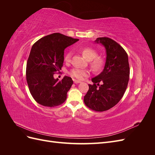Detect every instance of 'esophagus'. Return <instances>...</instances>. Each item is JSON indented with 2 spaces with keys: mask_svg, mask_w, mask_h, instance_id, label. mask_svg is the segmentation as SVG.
<instances>
[{
  "mask_svg": "<svg viewBox=\"0 0 155 155\" xmlns=\"http://www.w3.org/2000/svg\"><path fill=\"white\" fill-rule=\"evenodd\" d=\"M74 83H81V81H78V80H74Z\"/></svg>",
  "mask_w": 155,
  "mask_h": 155,
  "instance_id": "obj_1",
  "label": "esophagus"
}]
</instances>
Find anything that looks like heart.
<instances>
[{
  "instance_id": "1",
  "label": "heart",
  "mask_w": 155,
  "mask_h": 155,
  "mask_svg": "<svg viewBox=\"0 0 155 155\" xmlns=\"http://www.w3.org/2000/svg\"><path fill=\"white\" fill-rule=\"evenodd\" d=\"M83 55L87 60L90 61V64L94 71L100 72L104 65V59L97 56V51L91 47H85L81 50ZM71 58V53L68 52L64 56V61L69 62ZM70 76L78 79H83L89 75V71L86 69L80 68H74L69 72Z\"/></svg>"
}]
</instances>
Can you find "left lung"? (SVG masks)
<instances>
[{
    "label": "left lung",
    "instance_id": "left-lung-1",
    "mask_svg": "<svg viewBox=\"0 0 155 155\" xmlns=\"http://www.w3.org/2000/svg\"><path fill=\"white\" fill-rule=\"evenodd\" d=\"M95 42L105 46L106 62L101 73L92 79L94 84L88 85L84 102L91 109L103 112L111 109L122 98L127 87L130 68L127 54L115 41L99 37Z\"/></svg>",
    "mask_w": 155,
    "mask_h": 155
}]
</instances>
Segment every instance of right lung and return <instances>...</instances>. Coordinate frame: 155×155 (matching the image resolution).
<instances>
[{"mask_svg":"<svg viewBox=\"0 0 155 155\" xmlns=\"http://www.w3.org/2000/svg\"><path fill=\"white\" fill-rule=\"evenodd\" d=\"M78 41L54 33L42 37L33 45L27 61L26 81L32 97L39 104L54 107L66 100L72 79L64 76L59 81L54 78V74L63 67L64 49Z\"/></svg>","mask_w":155,"mask_h":155,"instance_id":"obj_1","label":"right lung"}]
</instances>
